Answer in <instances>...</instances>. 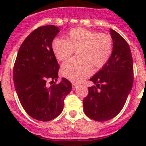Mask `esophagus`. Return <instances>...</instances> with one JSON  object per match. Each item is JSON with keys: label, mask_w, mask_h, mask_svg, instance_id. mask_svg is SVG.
<instances>
[{"label": "esophagus", "mask_w": 146, "mask_h": 146, "mask_svg": "<svg viewBox=\"0 0 146 146\" xmlns=\"http://www.w3.org/2000/svg\"><path fill=\"white\" fill-rule=\"evenodd\" d=\"M79 84L77 83V82H73L72 83V88H73V89H75V88H77V87L78 86Z\"/></svg>", "instance_id": "esophagus-1"}]
</instances>
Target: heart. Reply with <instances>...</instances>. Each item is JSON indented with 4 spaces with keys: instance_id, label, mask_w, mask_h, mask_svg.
<instances>
[{
    "instance_id": "b5f03b06",
    "label": "heart",
    "mask_w": 146,
    "mask_h": 146,
    "mask_svg": "<svg viewBox=\"0 0 146 146\" xmlns=\"http://www.w3.org/2000/svg\"><path fill=\"white\" fill-rule=\"evenodd\" d=\"M78 48L79 57L61 66L63 76L76 82L81 81L90 73L92 65L100 68L107 64L112 53V39L108 35L76 28L69 32L68 39L56 38L52 42V49L59 61L68 59Z\"/></svg>"
}]
</instances>
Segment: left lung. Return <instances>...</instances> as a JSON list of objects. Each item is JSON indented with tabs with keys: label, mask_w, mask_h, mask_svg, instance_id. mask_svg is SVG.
<instances>
[{
	"label": "left lung",
	"mask_w": 146,
	"mask_h": 146,
	"mask_svg": "<svg viewBox=\"0 0 146 146\" xmlns=\"http://www.w3.org/2000/svg\"><path fill=\"white\" fill-rule=\"evenodd\" d=\"M110 32L113 41L111 55L101 70L90 79L96 85L88 88V96L82 102L85 114L98 121L110 120L120 112L133 82L129 45L114 29H110Z\"/></svg>",
	"instance_id": "left-lung-1"
}]
</instances>
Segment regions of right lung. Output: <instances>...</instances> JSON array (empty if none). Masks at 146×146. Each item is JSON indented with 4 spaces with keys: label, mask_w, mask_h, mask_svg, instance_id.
<instances>
[{
    "label": "right lung",
    "mask_w": 146,
    "mask_h": 146,
    "mask_svg": "<svg viewBox=\"0 0 146 146\" xmlns=\"http://www.w3.org/2000/svg\"><path fill=\"white\" fill-rule=\"evenodd\" d=\"M59 28L46 25L35 29L19 48L13 80L19 100L26 112L36 120L48 121L63 111L64 99L71 91V82L58 79L59 69L52 42ZM48 81L53 85L50 86Z\"/></svg>",
    "instance_id": "obj_1"
}]
</instances>
